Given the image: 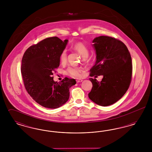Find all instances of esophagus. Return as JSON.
<instances>
[{"mask_svg": "<svg viewBox=\"0 0 152 152\" xmlns=\"http://www.w3.org/2000/svg\"><path fill=\"white\" fill-rule=\"evenodd\" d=\"M82 81H83V80H81V79L76 80V82H77V83H81V82H82Z\"/></svg>", "mask_w": 152, "mask_h": 152, "instance_id": "esophagus-1", "label": "esophagus"}]
</instances>
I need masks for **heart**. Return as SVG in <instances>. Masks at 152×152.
<instances>
[{"label": "heart", "mask_w": 152, "mask_h": 152, "mask_svg": "<svg viewBox=\"0 0 152 152\" xmlns=\"http://www.w3.org/2000/svg\"><path fill=\"white\" fill-rule=\"evenodd\" d=\"M72 48L77 51L83 58H87L89 55V50L87 46L82 43H75L72 46ZM67 53L66 51L64 50L62 51L60 55V61L62 64H64L66 61ZM67 73L72 76L77 78L81 77L83 73V69L78 67L71 66L67 69Z\"/></svg>", "instance_id": "1"}]
</instances>
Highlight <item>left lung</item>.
I'll use <instances>...</instances> for the list:
<instances>
[{"mask_svg": "<svg viewBox=\"0 0 152 152\" xmlns=\"http://www.w3.org/2000/svg\"><path fill=\"white\" fill-rule=\"evenodd\" d=\"M96 61L90 76H103L100 82L90 78L93 87L88 97L100 106L110 105L119 100L128 89L132 75L130 53L122 42L107 36L92 41Z\"/></svg>", "mask_w": 152, "mask_h": 152, "instance_id": "1", "label": "left lung"}]
</instances>
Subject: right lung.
Returning a JSON list of instances; mask_svg holds the SVG:
<instances>
[{
	"instance_id": "add662e5",
	"label": "right lung",
	"mask_w": 152,
	"mask_h": 152,
	"mask_svg": "<svg viewBox=\"0 0 152 152\" xmlns=\"http://www.w3.org/2000/svg\"><path fill=\"white\" fill-rule=\"evenodd\" d=\"M68 40L58 37L46 38L29 47L23 56L21 72L25 88L32 98L45 108L56 109L69 98V88L74 79L65 77L61 82L53 80V72L60 65V55Z\"/></svg>"
}]
</instances>
